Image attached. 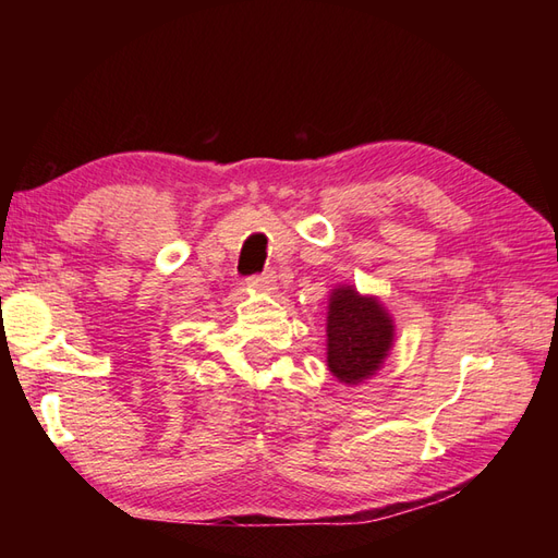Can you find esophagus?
<instances>
[{"mask_svg":"<svg viewBox=\"0 0 558 558\" xmlns=\"http://www.w3.org/2000/svg\"><path fill=\"white\" fill-rule=\"evenodd\" d=\"M248 288L272 290V288H276V272L264 270V272H258V276H252V278H248Z\"/></svg>","mask_w":558,"mask_h":558,"instance_id":"1","label":"esophagus"}]
</instances>
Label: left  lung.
Wrapping results in <instances>:
<instances>
[{
    "label": "left lung",
    "instance_id": "left-lung-1",
    "mask_svg": "<svg viewBox=\"0 0 558 558\" xmlns=\"http://www.w3.org/2000/svg\"><path fill=\"white\" fill-rule=\"evenodd\" d=\"M393 342V324L381 304L338 288L328 304V369L340 381L360 384L381 366Z\"/></svg>",
    "mask_w": 558,
    "mask_h": 558
}]
</instances>
